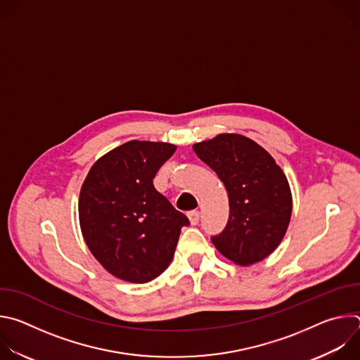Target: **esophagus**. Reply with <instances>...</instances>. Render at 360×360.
Wrapping results in <instances>:
<instances>
[{"label":"esophagus","instance_id":"34e87169","mask_svg":"<svg viewBox=\"0 0 360 360\" xmlns=\"http://www.w3.org/2000/svg\"><path fill=\"white\" fill-rule=\"evenodd\" d=\"M199 211H191V212H188V218H189V222H191V225H198V222H199Z\"/></svg>","mask_w":360,"mask_h":360}]
</instances>
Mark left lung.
<instances>
[{
	"label": "left lung",
	"mask_w": 360,
	"mask_h": 360,
	"mask_svg": "<svg viewBox=\"0 0 360 360\" xmlns=\"http://www.w3.org/2000/svg\"><path fill=\"white\" fill-rule=\"evenodd\" d=\"M193 150L215 171L229 198L228 224L211 238L212 243L236 265L265 259L290 221L292 195L285 174L261 145L238 134L195 143Z\"/></svg>",
	"instance_id": "left-lung-1"
}]
</instances>
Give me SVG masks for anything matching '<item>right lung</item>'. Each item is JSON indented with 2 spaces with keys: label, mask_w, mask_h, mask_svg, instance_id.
I'll return each instance as SVG.
<instances>
[{
  "label": "right lung",
  "mask_w": 360,
  "mask_h": 360,
  "mask_svg": "<svg viewBox=\"0 0 360 360\" xmlns=\"http://www.w3.org/2000/svg\"><path fill=\"white\" fill-rule=\"evenodd\" d=\"M176 146L129 141L99 158L79 193L84 239L114 276L145 283L171 264L182 226L189 219L153 186L158 169Z\"/></svg>",
  "instance_id": "add662e5"
}]
</instances>
